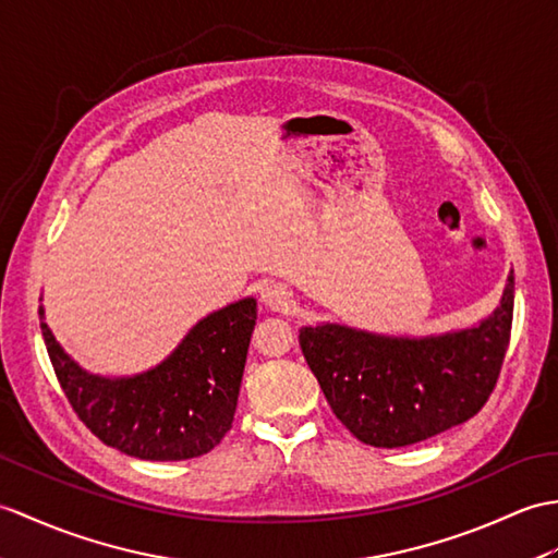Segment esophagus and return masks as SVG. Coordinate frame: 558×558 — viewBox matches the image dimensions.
<instances>
[{"label":"esophagus","mask_w":558,"mask_h":558,"mask_svg":"<svg viewBox=\"0 0 558 558\" xmlns=\"http://www.w3.org/2000/svg\"><path fill=\"white\" fill-rule=\"evenodd\" d=\"M262 300L266 302V306H270L274 311H290L294 306L292 292L288 290V284H282V282L266 284Z\"/></svg>","instance_id":"1"}]
</instances>
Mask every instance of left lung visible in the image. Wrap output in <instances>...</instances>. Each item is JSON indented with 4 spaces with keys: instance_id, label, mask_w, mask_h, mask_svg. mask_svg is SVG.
Listing matches in <instances>:
<instances>
[{
    "instance_id": "left-lung-1",
    "label": "left lung",
    "mask_w": 558,
    "mask_h": 558,
    "mask_svg": "<svg viewBox=\"0 0 558 558\" xmlns=\"http://www.w3.org/2000/svg\"><path fill=\"white\" fill-rule=\"evenodd\" d=\"M513 323V276L477 328L378 338L344 326L300 330L311 373L340 423L371 447H409L461 425L495 392Z\"/></svg>"
}]
</instances>
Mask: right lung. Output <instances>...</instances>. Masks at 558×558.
Masks as SVG:
<instances>
[{
	"label": "right lung",
	"mask_w": 558,
	"mask_h": 558,
	"mask_svg": "<svg viewBox=\"0 0 558 558\" xmlns=\"http://www.w3.org/2000/svg\"><path fill=\"white\" fill-rule=\"evenodd\" d=\"M254 326L256 302L247 296L199 320L161 366L111 380L73 364L47 323H40L49 361L75 416L104 445L145 461L202 457L226 437Z\"/></svg>",
	"instance_id": "1"
}]
</instances>
